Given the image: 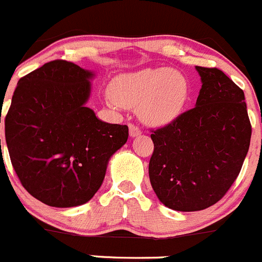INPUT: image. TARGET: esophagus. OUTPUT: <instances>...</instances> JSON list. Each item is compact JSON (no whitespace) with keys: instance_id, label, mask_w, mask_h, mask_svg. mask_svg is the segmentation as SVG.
<instances>
[{"instance_id":"1","label":"esophagus","mask_w":262,"mask_h":262,"mask_svg":"<svg viewBox=\"0 0 262 262\" xmlns=\"http://www.w3.org/2000/svg\"><path fill=\"white\" fill-rule=\"evenodd\" d=\"M141 133L142 130L138 128V126L134 125V124H129V134H130V137H133L134 138V137L141 136Z\"/></svg>"}]
</instances>
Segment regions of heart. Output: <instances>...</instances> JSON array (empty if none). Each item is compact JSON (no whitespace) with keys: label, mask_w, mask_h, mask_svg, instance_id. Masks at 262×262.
<instances>
[{"label":"heart","mask_w":262,"mask_h":262,"mask_svg":"<svg viewBox=\"0 0 262 262\" xmlns=\"http://www.w3.org/2000/svg\"><path fill=\"white\" fill-rule=\"evenodd\" d=\"M113 105L138 106L143 121L163 125L175 120L189 97V82L170 68H146L118 76L110 83Z\"/></svg>","instance_id":"obj_1"}]
</instances>
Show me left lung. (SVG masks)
<instances>
[{"label": "left lung", "mask_w": 262, "mask_h": 262, "mask_svg": "<svg viewBox=\"0 0 262 262\" xmlns=\"http://www.w3.org/2000/svg\"><path fill=\"white\" fill-rule=\"evenodd\" d=\"M195 107L150 134L149 180L162 204L179 212L207 209L241 171L251 141L245 94L218 68L196 66Z\"/></svg>", "instance_id": "1"}]
</instances>
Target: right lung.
<instances>
[{
	"instance_id": "right-lung-1",
	"label": "right lung",
	"mask_w": 262,
	"mask_h": 262,
	"mask_svg": "<svg viewBox=\"0 0 262 262\" xmlns=\"http://www.w3.org/2000/svg\"><path fill=\"white\" fill-rule=\"evenodd\" d=\"M92 77L94 72L72 62L46 63L20 78L5 118L18 180L49 207L89 202L104 181L110 157L128 141V126L105 123L84 105Z\"/></svg>"
}]
</instances>
